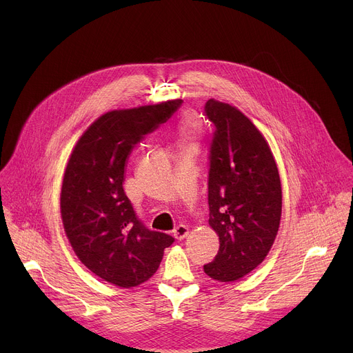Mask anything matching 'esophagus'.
Here are the masks:
<instances>
[{"mask_svg":"<svg viewBox=\"0 0 353 353\" xmlns=\"http://www.w3.org/2000/svg\"><path fill=\"white\" fill-rule=\"evenodd\" d=\"M188 234V228L185 225H179L174 230H173V236L177 239V240H183L184 237H187Z\"/></svg>","mask_w":353,"mask_h":353,"instance_id":"obj_1","label":"esophagus"}]
</instances>
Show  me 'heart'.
<instances>
[{"label":"heart","instance_id":"obj_1","mask_svg":"<svg viewBox=\"0 0 353 353\" xmlns=\"http://www.w3.org/2000/svg\"><path fill=\"white\" fill-rule=\"evenodd\" d=\"M199 134V124L192 116H184L177 125V135L181 146L191 148Z\"/></svg>","mask_w":353,"mask_h":353}]
</instances>
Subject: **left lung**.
<instances>
[{"label": "left lung", "instance_id": "obj_1", "mask_svg": "<svg viewBox=\"0 0 353 353\" xmlns=\"http://www.w3.org/2000/svg\"><path fill=\"white\" fill-rule=\"evenodd\" d=\"M204 113L215 125L210 149V226L219 251L204 271L233 282L259 267L278 233L282 190L268 142L240 110L210 99Z\"/></svg>", "mask_w": 353, "mask_h": 353}]
</instances>
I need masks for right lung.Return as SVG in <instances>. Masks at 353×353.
Returning <instances> with one entry per match:
<instances>
[{
  "instance_id": "right-lung-1",
  "label": "right lung",
  "mask_w": 353,
  "mask_h": 353,
  "mask_svg": "<svg viewBox=\"0 0 353 353\" xmlns=\"http://www.w3.org/2000/svg\"><path fill=\"white\" fill-rule=\"evenodd\" d=\"M183 100L113 110L82 134L70 157L61 188L65 234L81 263L120 288L152 276L174 239L149 230L124 192L125 165L134 146L166 123Z\"/></svg>"
}]
</instances>
